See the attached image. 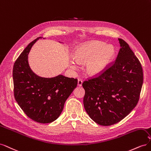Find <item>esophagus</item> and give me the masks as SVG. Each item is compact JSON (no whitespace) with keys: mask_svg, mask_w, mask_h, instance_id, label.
Returning a JSON list of instances; mask_svg holds the SVG:
<instances>
[{"mask_svg":"<svg viewBox=\"0 0 151 151\" xmlns=\"http://www.w3.org/2000/svg\"><path fill=\"white\" fill-rule=\"evenodd\" d=\"M82 84H83V81H82L81 79H79L78 82H77V85L80 87L82 86Z\"/></svg>","mask_w":151,"mask_h":151,"instance_id":"34e87169","label":"esophagus"}]
</instances>
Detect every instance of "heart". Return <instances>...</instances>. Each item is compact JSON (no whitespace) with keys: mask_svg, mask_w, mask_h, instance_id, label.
I'll return each mask as SVG.
<instances>
[{"mask_svg":"<svg viewBox=\"0 0 151 151\" xmlns=\"http://www.w3.org/2000/svg\"><path fill=\"white\" fill-rule=\"evenodd\" d=\"M115 55V50L112 46H107L103 42L93 41L77 47L73 57L79 63H85V72L90 76H98L106 69ZM71 67L76 68L74 62Z\"/></svg>","mask_w":151,"mask_h":151,"instance_id":"b5f03b06","label":"heart"}]
</instances>
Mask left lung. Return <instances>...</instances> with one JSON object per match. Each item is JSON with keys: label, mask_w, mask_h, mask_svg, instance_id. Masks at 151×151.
<instances>
[{"label": "left lung", "mask_w": 151, "mask_h": 151, "mask_svg": "<svg viewBox=\"0 0 151 151\" xmlns=\"http://www.w3.org/2000/svg\"><path fill=\"white\" fill-rule=\"evenodd\" d=\"M116 60L99 76L84 81V108L98 124L109 126L131 112L139 100L143 84L141 63L129 45L118 38Z\"/></svg>", "instance_id": "obj_1"}]
</instances>
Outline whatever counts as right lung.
<instances>
[{"mask_svg":"<svg viewBox=\"0 0 151 151\" xmlns=\"http://www.w3.org/2000/svg\"><path fill=\"white\" fill-rule=\"evenodd\" d=\"M39 37L30 43L16 60L13 67L14 94L17 104L33 120L51 123L61 114L65 102L77 87V79L58 75L45 78L32 71L28 54Z\"/></svg>","mask_w":151,"mask_h":151,"instance_id":"obj_1","label":"right lung"}]
</instances>
